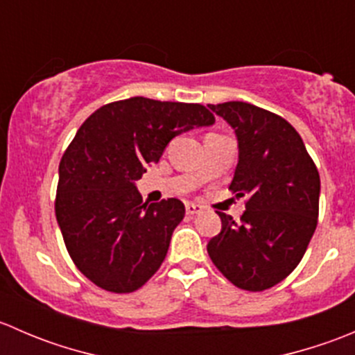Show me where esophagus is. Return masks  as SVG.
Instances as JSON below:
<instances>
[{"instance_id": "esophagus-1", "label": "esophagus", "mask_w": 355, "mask_h": 355, "mask_svg": "<svg viewBox=\"0 0 355 355\" xmlns=\"http://www.w3.org/2000/svg\"><path fill=\"white\" fill-rule=\"evenodd\" d=\"M204 207L199 206V204H194V202H187L185 204V211H187L189 216H194V214H200L202 213Z\"/></svg>"}]
</instances>
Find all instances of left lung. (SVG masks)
Masks as SVG:
<instances>
[{"label":"left lung","instance_id":"left-lung-1","mask_svg":"<svg viewBox=\"0 0 355 355\" xmlns=\"http://www.w3.org/2000/svg\"><path fill=\"white\" fill-rule=\"evenodd\" d=\"M239 142L230 189L247 198L241 221L225 213L207 242L214 266L235 287L271 288L302 259L318 225L320 173L295 128L278 114L242 101L209 105Z\"/></svg>","mask_w":355,"mask_h":355}]
</instances>
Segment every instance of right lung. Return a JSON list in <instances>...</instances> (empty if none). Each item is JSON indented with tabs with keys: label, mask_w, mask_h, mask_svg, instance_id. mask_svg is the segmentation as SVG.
Here are the masks:
<instances>
[{
	"label": "right lung",
	"mask_w": 355,
	"mask_h": 355,
	"mask_svg": "<svg viewBox=\"0 0 355 355\" xmlns=\"http://www.w3.org/2000/svg\"><path fill=\"white\" fill-rule=\"evenodd\" d=\"M214 123L206 106L130 98L96 110L60 161L55 211L75 266L114 293L159 270L184 220L178 199L148 204L135 182L182 132Z\"/></svg>",
	"instance_id": "add662e5"
}]
</instances>
